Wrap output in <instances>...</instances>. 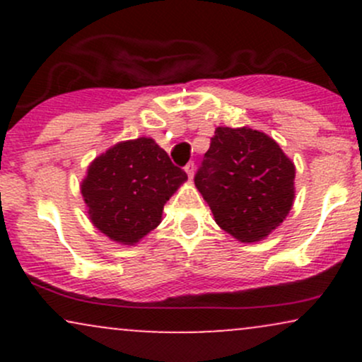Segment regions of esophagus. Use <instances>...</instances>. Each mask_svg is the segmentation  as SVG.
Here are the masks:
<instances>
[{
    "mask_svg": "<svg viewBox=\"0 0 362 362\" xmlns=\"http://www.w3.org/2000/svg\"><path fill=\"white\" fill-rule=\"evenodd\" d=\"M194 170H195L194 161H189V163L185 165V172H187V175H189V178L194 177Z\"/></svg>",
    "mask_w": 362,
    "mask_h": 362,
    "instance_id": "obj_1",
    "label": "esophagus"
}]
</instances>
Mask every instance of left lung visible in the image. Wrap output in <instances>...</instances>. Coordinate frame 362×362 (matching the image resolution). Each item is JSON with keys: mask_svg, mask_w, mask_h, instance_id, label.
<instances>
[{"mask_svg": "<svg viewBox=\"0 0 362 362\" xmlns=\"http://www.w3.org/2000/svg\"><path fill=\"white\" fill-rule=\"evenodd\" d=\"M294 175V163L267 134L216 127L194 182L219 228L238 242L255 243L289 214Z\"/></svg>", "mask_w": 362, "mask_h": 362, "instance_id": "1", "label": "left lung"}]
</instances>
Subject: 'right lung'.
<instances>
[{
	"instance_id": "1",
	"label": "right lung",
	"mask_w": 362,
	"mask_h": 362,
	"mask_svg": "<svg viewBox=\"0 0 362 362\" xmlns=\"http://www.w3.org/2000/svg\"><path fill=\"white\" fill-rule=\"evenodd\" d=\"M185 180L155 139L138 138L91 161L81 195L95 228L112 242L134 245L161 223L163 206Z\"/></svg>"
}]
</instances>
